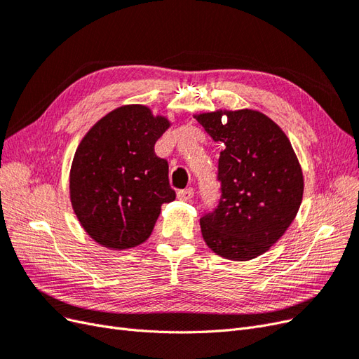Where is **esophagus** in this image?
<instances>
[{
    "label": "esophagus",
    "instance_id": "esophagus-1",
    "mask_svg": "<svg viewBox=\"0 0 359 359\" xmlns=\"http://www.w3.org/2000/svg\"><path fill=\"white\" fill-rule=\"evenodd\" d=\"M177 196L180 201H191L193 196H194V190L193 189H186V190H180L177 193Z\"/></svg>",
    "mask_w": 359,
    "mask_h": 359
}]
</instances>
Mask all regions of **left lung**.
Here are the masks:
<instances>
[{"label": "left lung", "mask_w": 359, "mask_h": 359, "mask_svg": "<svg viewBox=\"0 0 359 359\" xmlns=\"http://www.w3.org/2000/svg\"><path fill=\"white\" fill-rule=\"evenodd\" d=\"M215 142L222 198L201 219L215 255L244 262L268 252L295 220L304 193L298 157L283 130L255 109L193 115Z\"/></svg>", "instance_id": "1"}]
</instances>
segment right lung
<instances>
[{
    "label": "right lung",
    "instance_id": "right-lung-1",
    "mask_svg": "<svg viewBox=\"0 0 359 359\" xmlns=\"http://www.w3.org/2000/svg\"><path fill=\"white\" fill-rule=\"evenodd\" d=\"M173 123L145 104H123L85 133L72 161V208L91 240L111 250L145 243L175 199L168 161L154 153Z\"/></svg>",
    "mask_w": 359,
    "mask_h": 359
}]
</instances>
